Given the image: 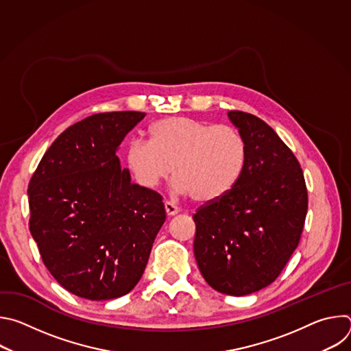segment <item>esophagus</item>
<instances>
[{"instance_id": "obj_1", "label": "esophagus", "mask_w": 351, "mask_h": 351, "mask_svg": "<svg viewBox=\"0 0 351 351\" xmlns=\"http://www.w3.org/2000/svg\"><path fill=\"white\" fill-rule=\"evenodd\" d=\"M165 211H167V215H168V217H173V215H176L180 210H179V207L175 206L173 203L165 202Z\"/></svg>"}]
</instances>
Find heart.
<instances>
[{
  "label": "heart",
  "mask_w": 351,
  "mask_h": 351,
  "mask_svg": "<svg viewBox=\"0 0 351 351\" xmlns=\"http://www.w3.org/2000/svg\"><path fill=\"white\" fill-rule=\"evenodd\" d=\"M244 160L245 144L236 129L187 117L157 121L148 143L134 140L126 152L128 167L141 187L158 189L173 168L178 190L198 204L218 202L229 193Z\"/></svg>",
  "instance_id": "obj_1"
}]
</instances>
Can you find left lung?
Masks as SVG:
<instances>
[{"instance_id":"1","label":"left lung","mask_w":351,"mask_h":351,"mask_svg":"<svg viewBox=\"0 0 351 351\" xmlns=\"http://www.w3.org/2000/svg\"><path fill=\"white\" fill-rule=\"evenodd\" d=\"M245 144L236 184L193 215L194 256L217 291L245 295L271 285L302 237L308 193L295 156L256 115L229 111Z\"/></svg>"}]
</instances>
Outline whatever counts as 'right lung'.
Wrapping results in <instances>:
<instances>
[{"label":"right lung","instance_id":"obj_1","mask_svg":"<svg viewBox=\"0 0 351 351\" xmlns=\"http://www.w3.org/2000/svg\"><path fill=\"white\" fill-rule=\"evenodd\" d=\"M144 112H101L64 130L29 182V229L41 260L88 300L128 294L140 280L167 214L162 197L130 182L117 148Z\"/></svg>","mask_w":351,"mask_h":351}]
</instances>
